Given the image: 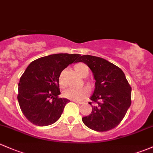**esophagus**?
Segmentation results:
<instances>
[{
    "label": "esophagus",
    "mask_w": 153,
    "mask_h": 153,
    "mask_svg": "<svg viewBox=\"0 0 153 153\" xmlns=\"http://www.w3.org/2000/svg\"><path fill=\"white\" fill-rule=\"evenodd\" d=\"M74 101V102L76 103H79V104H82V103H83L82 101Z\"/></svg>",
    "instance_id": "1"
}]
</instances>
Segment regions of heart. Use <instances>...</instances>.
Masks as SVG:
<instances>
[{
    "label": "heart",
    "instance_id": "1",
    "mask_svg": "<svg viewBox=\"0 0 153 153\" xmlns=\"http://www.w3.org/2000/svg\"><path fill=\"white\" fill-rule=\"evenodd\" d=\"M76 73L80 76L85 77L88 74V68L85 64L84 63H77L74 66ZM60 85L61 87L64 86V82L61 78H60ZM90 90L86 87H71L64 90L63 96L68 99L73 100V101H80L83 99L85 96H87L89 93Z\"/></svg>",
    "mask_w": 153,
    "mask_h": 153
}]
</instances>
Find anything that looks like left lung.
Returning <instances> with one entry per match:
<instances>
[{
  "label": "left lung",
  "mask_w": 153,
  "mask_h": 153,
  "mask_svg": "<svg viewBox=\"0 0 153 153\" xmlns=\"http://www.w3.org/2000/svg\"><path fill=\"white\" fill-rule=\"evenodd\" d=\"M82 62L93 72L96 82L90 100L96 102L92 112L83 117L89 128L103 132L114 128L122 121L131 103V88L125 74L108 60L92 55H82ZM91 105V103H89Z\"/></svg>",
  "instance_id": "left-lung-1"
}]
</instances>
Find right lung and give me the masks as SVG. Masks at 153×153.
<instances>
[{
    "label": "right lung",
    "instance_id": "add662e5",
    "mask_svg": "<svg viewBox=\"0 0 153 153\" xmlns=\"http://www.w3.org/2000/svg\"><path fill=\"white\" fill-rule=\"evenodd\" d=\"M79 57V54H54L29 64L18 84L17 99L22 113L30 123L47 126L60 117L70 101L58 98L59 77L62 71L77 63Z\"/></svg>",
    "mask_w": 153,
    "mask_h": 153
}]
</instances>
